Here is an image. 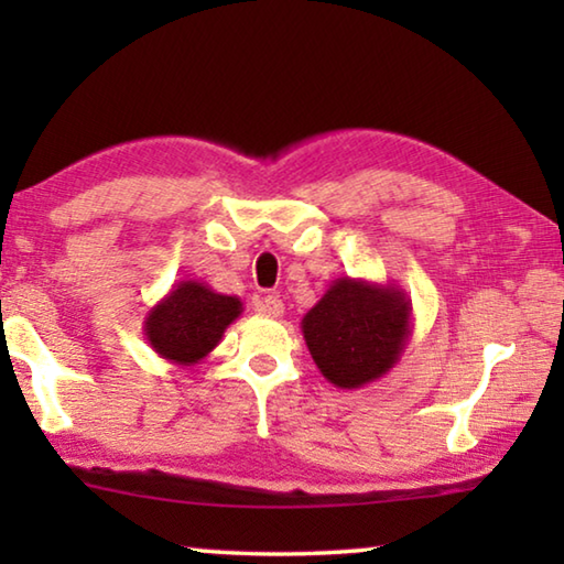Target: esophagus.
Listing matches in <instances>:
<instances>
[{
	"label": "esophagus",
	"instance_id": "esophagus-1",
	"mask_svg": "<svg viewBox=\"0 0 564 564\" xmlns=\"http://www.w3.org/2000/svg\"><path fill=\"white\" fill-rule=\"evenodd\" d=\"M259 311L263 316H271V318H281L283 316V301L279 295H265V299L259 303Z\"/></svg>",
	"mask_w": 564,
	"mask_h": 564
}]
</instances>
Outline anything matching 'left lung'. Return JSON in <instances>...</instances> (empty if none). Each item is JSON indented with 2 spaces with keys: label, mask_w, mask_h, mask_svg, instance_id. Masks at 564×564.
<instances>
[{
  "label": "left lung",
  "mask_w": 564,
  "mask_h": 564,
  "mask_svg": "<svg viewBox=\"0 0 564 564\" xmlns=\"http://www.w3.org/2000/svg\"><path fill=\"white\" fill-rule=\"evenodd\" d=\"M301 330L323 378L356 390L383 378L413 336V303L395 283L336 279Z\"/></svg>",
  "instance_id": "8db88e82"
}]
</instances>
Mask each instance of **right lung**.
<instances>
[{"mask_svg": "<svg viewBox=\"0 0 564 564\" xmlns=\"http://www.w3.org/2000/svg\"><path fill=\"white\" fill-rule=\"evenodd\" d=\"M236 295L216 293L202 281H178L144 318V336L159 358L174 366H196L218 343L226 328L241 316Z\"/></svg>", "mask_w": 564, "mask_h": 564, "instance_id": "1", "label": "right lung"}]
</instances>
